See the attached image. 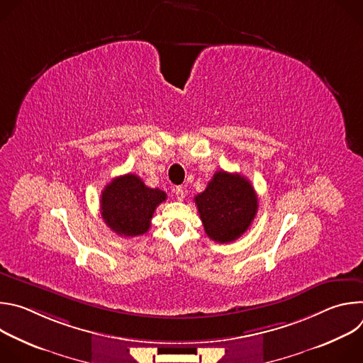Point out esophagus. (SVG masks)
I'll use <instances>...</instances> for the list:
<instances>
[{
	"mask_svg": "<svg viewBox=\"0 0 363 363\" xmlns=\"http://www.w3.org/2000/svg\"><path fill=\"white\" fill-rule=\"evenodd\" d=\"M174 191H175V196L178 201H182L185 198V191L182 186H177Z\"/></svg>",
	"mask_w": 363,
	"mask_h": 363,
	"instance_id": "34e87169",
	"label": "esophagus"
}]
</instances>
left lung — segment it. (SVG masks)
Here are the masks:
<instances>
[{"instance_id": "1", "label": "left lung", "mask_w": 363, "mask_h": 363, "mask_svg": "<svg viewBox=\"0 0 363 363\" xmlns=\"http://www.w3.org/2000/svg\"><path fill=\"white\" fill-rule=\"evenodd\" d=\"M194 201L206 235L221 244L240 238L258 208L257 194L250 181L225 171H217Z\"/></svg>"}]
</instances>
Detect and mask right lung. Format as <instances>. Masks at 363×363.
Segmentation results:
<instances>
[{"label":"right lung","mask_w":363,"mask_h":363,"mask_svg":"<svg viewBox=\"0 0 363 363\" xmlns=\"http://www.w3.org/2000/svg\"><path fill=\"white\" fill-rule=\"evenodd\" d=\"M167 199L160 188H149L135 174L116 177L100 196L101 218L121 237L145 234L157 206Z\"/></svg>","instance_id":"1"}]
</instances>
